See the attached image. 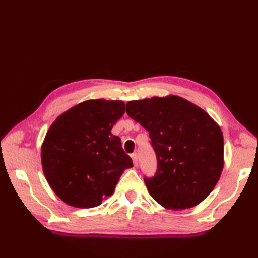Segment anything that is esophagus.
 Returning <instances> with one entry per match:
<instances>
[{"label":"esophagus","instance_id":"esophagus-1","mask_svg":"<svg viewBox=\"0 0 258 258\" xmlns=\"http://www.w3.org/2000/svg\"><path fill=\"white\" fill-rule=\"evenodd\" d=\"M131 157H132L134 166H138V154H132V155H131Z\"/></svg>","mask_w":258,"mask_h":258}]
</instances>
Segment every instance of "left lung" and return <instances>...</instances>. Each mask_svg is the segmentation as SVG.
I'll list each match as a JSON object with an SVG mask.
<instances>
[{"instance_id":"1","label":"left lung","mask_w":258,"mask_h":258,"mask_svg":"<svg viewBox=\"0 0 258 258\" xmlns=\"http://www.w3.org/2000/svg\"><path fill=\"white\" fill-rule=\"evenodd\" d=\"M126 112L149 132L156 152V175L145 178L151 197L175 211L202 203L224 166L223 134L216 121L177 95L133 100Z\"/></svg>"}]
</instances>
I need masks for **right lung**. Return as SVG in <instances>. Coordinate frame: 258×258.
I'll return each instance as SVG.
<instances>
[{
  "label": "right lung",
  "mask_w": 258,
  "mask_h": 258,
  "mask_svg": "<svg viewBox=\"0 0 258 258\" xmlns=\"http://www.w3.org/2000/svg\"><path fill=\"white\" fill-rule=\"evenodd\" d=\"M125 112L120 100H87L68 109L50 126L41 160L47 183L69 206L92 208L111 196L133 166L112 126Z\"/></svg>",
  "instance_id": "1"
}]
</instances>
